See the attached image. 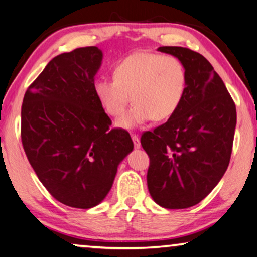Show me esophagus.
I'll use <instances>...</instances> for the list:
<instances>
[{
    "label": "esophagus",
    "mask_w": 257,
    "mask_h": 257,
    "mask_svg": "<svg viewBox=\"0 0 257 257\" xmlns=\"http://www.w3.org/2000/svg\"><path fill=\"white\" fill-rule=\"evenodd\" d=\"M132 139H133V142H134V147H135V149H140L141 148V142H140V137L136 135V134H132Z\"/></svg>",
    "instance_id": "obj_1"
}]
</instances>
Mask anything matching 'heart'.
Here are the masks:
<instances>
[{
	"label": "heart",
	"mask_w": 257,
	"mask_h": 257,
	"mask_svg": "<svg viewBox=\"0 0 257 257\" xmlns=\"http://www.w3.org/2000/svg\"><path fill=\"white\" fill-rule=\"evenodd\" d=\"M93 88L110 116L122 114L132 97L134 103L117 118L116 125L133 129L151 118L163 121L176 113L185 95L186 71L175 56L136 52L115 65L114 78H97Z\"/></svg>",
	"instance_id": "1"
}]
</instances>
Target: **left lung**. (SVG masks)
<instances>
[{
    "label": "left lung",
    "mask_w": 257,
    "mask_h": 257,
    "mask_svg": "<svg viewBox=\"0 0 257 257\" xmlns=\"http://www.w3.org/2000/svg\"><path fill=\"white\" fill-rule=\"evenodd\" d=\"M182 61L186 91L164 124L146 132L141 144L150 158V196L164 208L182 209L207 197L228 168L236 125L235 103L222 79L200 53L161 46Z\"/></svg>",
    "instance_id": "1"
}]
</instances>
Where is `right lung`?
Returning a JSON list of instances; mask_svg holds the SVG:
<instances>
[{
	"mask_svg": "<svg viewBox=\"0 0 257 257\" xmlns=\"http://www.w3.org/2000/svg\"><path fill=\"white\" fill-rule=\"evenodd\" d=\"M102 61L96 46L61 53L24 94L21 137L29 163L50 194L74 208H92L111 189L117 166L133 151L94 93Z\"/></svg>",
	"mask_w": 257,
	"mask_h": 257,
	"instance_id": "obj_1",
	"label": "right lung"
}]
</instances>
